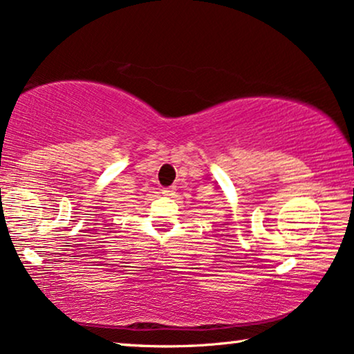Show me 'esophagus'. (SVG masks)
<instances>
[{"label":"esophagus","instance_id":"34e87169","mask_svg":"<svg viewBox=\"0 0 354 354\" xmlns=\"http://www.w3.org/2000/svg\"><path fill=\"white\" fill-rule=\"evenodd\" d=\"M162 194L167 195V197H170V195L175 194V186H170V187H163L162 189Z\"/></svg>","mask_w":354,"mask_h":354}]
</instances>
